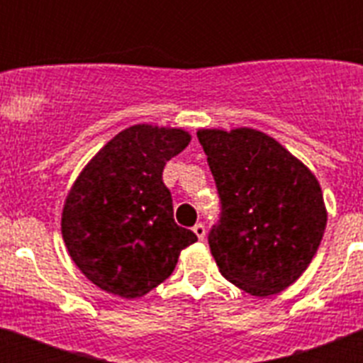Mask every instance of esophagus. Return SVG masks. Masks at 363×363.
Here are the masks:
<instances>
[{"instance_id":"esophagus-1","label":"esophagus","mask_w":363,"mask_h":363,"mask_svg":"<svg viewBox=\"0 0 363 363\" xmlns=\"http://www.w3.org/2000/svg\"><path fill=\"white\" fill-rule=\"evenodd\" d=\"M192 230H194V234L198 236V240L205 238V225H203V223H196V225L192 227Z\"/></svg>"}]
</instances>
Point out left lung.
<instances>
[{
	"label": "left lung",
	"instance_id": "8db88e82",
	"mask_svg": "<svg viewBox=\"0 0 363 363\" xmlns=\"http://www.w3.org/2000/svg\"><path fill=\"white\" fill-rule=\"evenodd\" d=\"M196 134L221 198V220L209 233L218 269L251 296L287 289L309 267L327 225L318 179L262 130Z\"/></svg>",
	"mask_w": 363,
	"mask_h": 363
}]
</instances>
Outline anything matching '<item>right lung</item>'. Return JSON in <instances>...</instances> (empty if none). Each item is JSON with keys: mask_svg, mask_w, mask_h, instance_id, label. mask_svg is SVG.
Segmentation results:
<instances>
[{"mask_svg": "<svg viewBox=\"0 0 363 363\" xmlns=\"http://www.w3.org/2000/svg\"><path fill=\"white\" fill-rule=\"evenodd\" d=\"M191 143L176 127L138 123L105 143L74 179L62 236L76 267L96 287L134 300L171 277L196 242L176 225L163 167Z\"/></svg>", "mask_w": 363, "mask_h": 363, "instance_id": "obj_1", "label": "right lung"}]
</instances>
